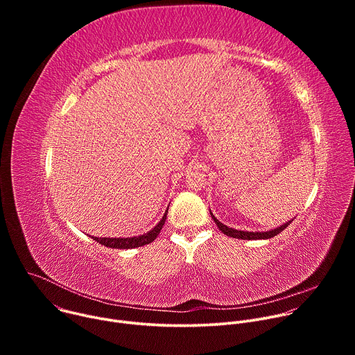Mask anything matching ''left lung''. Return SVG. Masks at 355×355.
<instances>
[{
	"instance_id": "1",
	"label": "left lung",
	"mask_w": 355,
	"mask_h": 355,
	"mask_svg": "<svg viewBox=\"0 0 355 355\" xmlns=\"http://www.w3.org/2000/svg\"><path fill=\"white\" fill-rule=\"evenodd\" d=\"M211 216H212V219L215 220V223L218 225L219 230H220L223 234L230 236V237H234V239H241V240H260V239H271V237H274V236L279 234V233H281L284 229H286V227H288V225L291 223V222H286V223H284L282 226H279V227H277V229H271L270 232H244V230H236V229H232V227H229V226H226V225L220 223V222L214 216V214H212V212H211Z\"/></svg>"
}]
</instances>
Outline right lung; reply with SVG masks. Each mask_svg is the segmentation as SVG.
<instances>
[{"mask_svg":"<svg viewBox=\"0 0 355 355\" xmlns=\"http://www.w3.org/2000/svg\"><path fill=\"white\" fill-rule=\"evenodd\" d=\"M167 214H168V209L166 211L164 216L162 218V220L155 226V229H151L150 232L144 233V234H140V236H136V237H123V239H112V237H91L94 239L96 243L103 244L105 247H111V248H135V247H140V245H144V244H148L153 241L159 233L162 232L163 226H164V222L167 219Z\"/></svg>","mask_w":355,"mask_h":355,"instance_id":"obj_1","label":"right lung"}]
</instances>
